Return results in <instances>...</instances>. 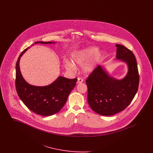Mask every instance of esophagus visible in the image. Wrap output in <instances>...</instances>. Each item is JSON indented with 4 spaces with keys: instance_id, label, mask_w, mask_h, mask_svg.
<instances>
[{
    "instance_id": "34e87169",
    "label": "esophagus",
    "mask_w": 153,
    "mask_h": 153,
    "mask_svg": "<svg viewBox=\"0 0 153 153\" xmlns=\"http://www.w3.org/2000/svg\"><path fill=\"white\" fill-rule=\"evenodd\" d=\"M83 81H84V80H83L82 78L79 77V78L77 79V84H80V83L82 82Z\"/></svg>"
}]
</instances>
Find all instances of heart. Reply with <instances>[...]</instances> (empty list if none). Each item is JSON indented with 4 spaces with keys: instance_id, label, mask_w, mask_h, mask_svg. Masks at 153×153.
I'll list each match as a JSON object with an SVG mask.
<instances>
[{
    "instance_id": "b5f03b06",
    "label": "heart",
    "mask_w": 153,
    "mask_h": 153,
    "mask_svg": "<svg viewBox=\"0 0 153 153\" xmlns=\"http://www.w3.org/2000/svg\"><path fill=\"white\" fill-rule=\"evenodd\" d=\"M98 52L99 49L96 47H89L75 52L72 55L73 62L79 65H84L82 69L85 73H91L97 67L102 57ZM64 66L69 71H74L76 69L74 64L71 61L65 62Z\"/></svg>"
}]
</instances>
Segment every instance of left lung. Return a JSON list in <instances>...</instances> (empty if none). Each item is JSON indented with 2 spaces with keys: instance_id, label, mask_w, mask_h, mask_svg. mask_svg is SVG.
I'll use <instances>...</instances> for the list:
<instances>
[{
  "instance_id": "8db88e82",
  "label": "left lung",
  "mask_w": 153,
  "mask_h": 153,
  "mask_svg": "<svg viewBox=\"0 0 153 153\" xmlns=\"http://www.w3.org/2000/svg\"><path fill=\"white\" fill-rule=\"evenodd\" d=\"M116 46L117 59L128 66L126 76L123 79H115L99 65L86 80L88 104L95 112L103 116L115 115L127 108L138 89L139 76L134 54L122 45Z\"/></svg>"
}]
</instances>
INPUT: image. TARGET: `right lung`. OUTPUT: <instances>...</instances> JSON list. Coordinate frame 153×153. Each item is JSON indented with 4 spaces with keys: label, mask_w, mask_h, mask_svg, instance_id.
<instances>
[{
    "label": "right lung",
    "mask_w": 153,
    "mask_h": 153,
    "mask_svg": "<svg viewBox=\"0 0 153 153\" xmlns=\"http://www.w3.org/2000/svg\"><path fill=\"white\" fill-rule=\"evenodd\" d=\"M38 43L55 44L41 41L34 44ZM30 48L22 51L16 64V90L19 98L30 110L39 115L51 116L57 113L64 107L68 96L76 84L77 79H69L59 76L53 82L46 86L30 85L23 79L19 68L21 57Z\"/></svg>",
    "instance_id": "obj_1"
}]
</instances>
